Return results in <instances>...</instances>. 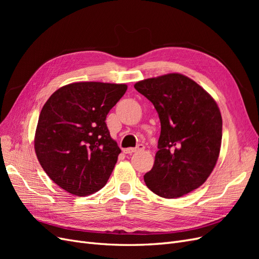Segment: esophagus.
<instances>
[{
    "instance_id": "esophagus-1",
    "label": "esophagus",
    "mask_w": 259,
    "mask_h": 259,
    "mask_svg": "<svg viewBox=\"0 0 259 259\" xmlns=\"http://www.w3.org/2000/svg\"><path fill=\"white\" fill-rule=\"evenodd\" d=\"M144 149H145L144 145H138L135 148H126V149H124L123 152L126 153V154H132V153H134L136 151H142V150H144Z\"/></svg>"
}]
</instances>
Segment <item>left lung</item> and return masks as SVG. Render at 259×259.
Returning <instances> with one entry per match:
<instances>
[{
    "mask_svg": "<svg viewBox=\"0 0 259 259\" xmlns=\"http://www.w3.org/2000/svg\"><path fill=\"white\" fill-rule=\"evenodd\" d=\"M134 88L153 104L161 122L159 150L145 183L162 198L183 197L204 184L216 165L223 137L219 108L184 74L151 77Z\"/></svg>",
    "mask_w": 259,
    "mask_h": 259,
    "instance_id": "1",
    "label": "left lung"
}]
</instances>
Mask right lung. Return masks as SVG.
I'll return each mask as SVG.
<instances>
[{"instance_id":"obj_1","label":"right lung","mask_w":259,"mask_h":259,"mask_svg":"<svg viewBox=\"0 0 259 259\" xmlns=\"http://www.w3.org/2000/svg\"><path fill=\"white\" fill-rule=\"evenodd\" d=\"M126 90V84L71 83L43 106L34 150L45 173L67 192L85 197L107 184L121 149L106 117Z\"/></svg>"}]
</instances>
